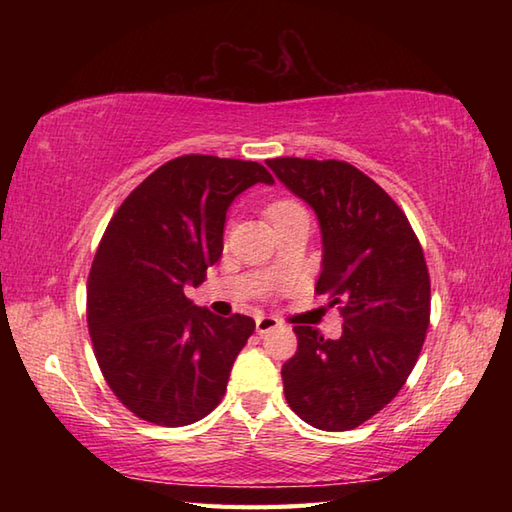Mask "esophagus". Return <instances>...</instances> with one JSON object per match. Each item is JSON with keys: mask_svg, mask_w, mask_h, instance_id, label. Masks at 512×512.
Masks as SVG:
<instances>
[{"mask_svg": "<svg viewBox=\"0 0 512 512\" xmlns=\"http://www.w3.org/2000/svg\"><path fill=\"white\" fill-rule=\"evenodd\" d=\"M275 328H279V321L275 317H257V321H255L257 334H268V332H273Z\"/></svg>", "mask_w": 512, "mask_h": 512, "instance_id": "1", "label": "esophagus"}]
</instances>
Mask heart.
Masks as SVG:
<instances>
[{
  "label": "heart",
  "instance_id": "1",
  "mask_svg": "<svg viewBox=\"0 0 512 512\" xmlns=\"http://www.w3.org/2000/svg\"><path fill=\"white\" fill-rule=\"evenodd\" d=\"M299 213H306V209H303V206L295 200H277V202H270L266 206V217L275 226L279 222L288 220V217H292V215H299Z\"/></svg>",
  "mask_w": 512,
  "mask_h": 512
}]
</instances>
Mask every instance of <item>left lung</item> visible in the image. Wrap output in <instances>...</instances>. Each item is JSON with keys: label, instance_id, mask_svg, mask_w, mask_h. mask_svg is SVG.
<instances>
[{"label": "left lung", "instance_id": "obj_1", "mask_svg": "<svg viewBox=\"0 0 512 512\" xmlns=\"http://www.w3.org/2000/svg\"><path fill=\"white\" fill-rule=\"evenodd\" d=\"M319 217V295L339 303L341 339L295 325L297 354L281 367L297 416L323 431L356 429L396 398L416 365L431 314L422 246L400 206L343 160H266Z\"/></svg>", "mask_w": 512, "mask_h": 512}]
</instances>
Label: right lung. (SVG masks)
Returning <instances> with one entry per match:
<instances>
[{
	"label": "right lung",
	"instance_id": "right-lung-1",
	"mask_svg": "<svg viewBox=\"0 0 512 512\" xmlns=\"http://www.w3.org/2000/svg\"><path fill=\"white\" fill-rule=\"evenodd\" d=\"M257 182L259 162L187 154L158 167L107 224L88 277L94 356L114 396L160 427L220 405L255 321L215 317L184 295L222 257L226 211Z\"/></svg>",
	"mask_w": 512,
	"mask_h": 512
}]
</instances>
